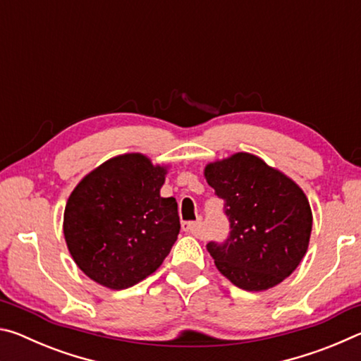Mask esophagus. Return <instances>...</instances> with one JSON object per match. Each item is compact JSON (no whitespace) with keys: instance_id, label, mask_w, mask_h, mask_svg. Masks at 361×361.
<instances>
[{"instance_id":"34e87169","label":"esophagus","mask_w":361,"mask_h":361,"mask_svg":"<svg viewBox=\"0 0 361 361\" xmlns=\"http://www.w3.org/2000/svg\"><path fill=\"white\" fill-rule=\"evenodd\" d=\"M183 231L188 232V234H197L199 223H183Z\"/></svg>"}]
</instances>
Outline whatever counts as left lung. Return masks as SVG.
Wrapping results in <instances>:
<instances>
[{"label":"left lung","instance_id":"8db88e82","mask_svg":"<svg viewBox=\"0 0 361 361\" xmlns=\"http://www.w3.org/2000/svg\"><path fill=\"white\" fill-rule=\"evenodd\" d=\"M204 176L224 200L231 235L207 245L231 283L266 291L291 276L309 248L312 210L295 180L250 152L209 162Z\"/></svg>","mask_w":361,"mask_h":361}]
</instances>
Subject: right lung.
Instances as JSON below:
<instances>
[{"instance_id":"1","label":"right lung","mask_w":361,"mask_h":361,"mask_svg":"<svg viewBox=\"0 0 361 361\" xmlns=\"http://www.w3.org/2000/svg\"><path fill=\"white\" fill-rule=\"evenodd\" d=\"M167 172L142 152H126L90 170L71 191L65 242L94 282L124 290L161 267L180 232L176 200L161 197Z\"/></svg>"}]
</instances>
